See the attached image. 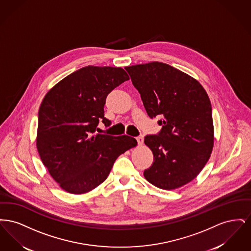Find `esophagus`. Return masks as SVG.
Segmentation results:
<instances>
[{
    "instance_id": "esophagus-1",
    "label": "esophagus",
    "mask_w": 251,
    "mask_h": 251,
    "mask_svg": "<svg viewBox=\"0 0 251 251\" xmlns=\"http://www.w3.org/2000/svg\"><path fill=\"white\" fill-rule=\"evenodd\" d=\"M136 140H137V143H138V145H142L144 142L143 135H139V136H137V137H136Z\"/></svg>"
}]
</instances>
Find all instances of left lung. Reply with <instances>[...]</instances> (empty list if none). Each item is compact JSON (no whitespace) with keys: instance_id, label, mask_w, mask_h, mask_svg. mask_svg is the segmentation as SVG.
Instances as JSON below:
<instances>
[{"instance_id":"left-lung-1","label":"left lung","mask_w":251,"mask_h":251,"mask_svg":"<svg viewBox=\"0 0 251 251\" xmlns=\"http://www.w3.org/2000/svg\"><path fill=\"white\" fill-rule=\"evenodd\" d=\"M140 93L151 119L162 129L145 136L153 153L144 176L156 187L171 190L195 179L214 146L210 99L202 85L184 72L161 62L125 68Z\"/></svg>"}]
</instances>
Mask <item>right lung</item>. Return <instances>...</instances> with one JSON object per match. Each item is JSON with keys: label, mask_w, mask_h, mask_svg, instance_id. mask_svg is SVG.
<instances>
[{"label": "right lung", "mask_w": 251, "mask_h": 251, "mask_svg": "<svg viewBox=\"0 0 251 251\" xmlns=\"http://www.w3.org/2000/svg\"><path fill=\"white\" fill-rule=\"evenodd\" d=\"M129 80L121 68L87 66L55 84L38 111L36 147L49 173L72 194L103 182L117 158L135 147V138L95 133L104 117L108 94Z\"/></svg>", "instance_id": "add662e5"}]
</instances>
